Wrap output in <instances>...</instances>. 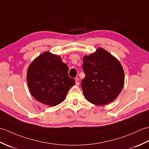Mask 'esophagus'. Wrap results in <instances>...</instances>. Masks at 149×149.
I'll return each instance as SVG.
<instances>
[{"label": "esophagus", "instance_id": "1", "mask_svg": "<svg viewBox=\"0 0 149 149\" xmlns=\"http://www.w3.org/2000/svg\"><path fill=\"white\" fill-rule=\"evenodd\" d=\"M75 84H76V86H78V85L79 84V78L77 77L75 78Z\"/></svg>", "mask_w": 149, "mask_h": 149}]
</instances>
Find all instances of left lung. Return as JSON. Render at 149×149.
Segmentation results:
<instances>
[{
  "label": "left lung",
  "mask_w": 149,
  "mask_h": 149,
  "mask_svg": "<svg viewBox=\"0 0 149 149\" xmlns=\"http://www.w3.org/2000/svg\"><path fill=\"white\" fill-rule=\"evenodd\" d=\"M85 77L81 87L88 101L106 105L115 100L124 85V72L116 58L102 48L83 58Z\"/></svg>",
  "instance_id": "left-lung-1"
}]
</instances>
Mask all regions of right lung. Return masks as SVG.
Masks as SVG:
<instances>
[{"label":"right lung","instance_id":"1","mask_svg":"<svg viewBox=\"0 0 149 149\" xmlns=\"http://www.w3.org/2000/svg\"><path fill=\"white\" fill-rule=\"evenodd\" d=\"M68 72V67L61 57L49 52L42 53L27 69V81L31 95L43 104L52 107L58 105L75 84Z\"/></svg>","mask_w":149,"mask_h":149}]
</instances>
